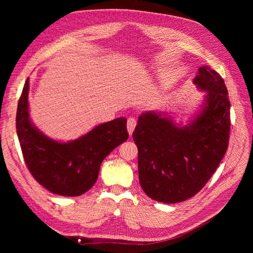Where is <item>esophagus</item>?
Wrapping results in <instances>:
<instances>
[{
  "mask_svg": "<svg viewBox=\"0 0 253 253\" xmlns=\"http://www.w3.org/2000/svg\"><path fill=\"white\" fill-rule=\"evenodd\" d=\"M136 125H137V122H136V119H135V118L131 117V118H128V119H127V122H126V127H127V132H128L129 136H132L133 131L135 129Z\"/></svg>",
  "mask_w": 253,
  "mask_h": 253,
  "instance_id": "obj_1",
  "label": "esophagus"
}]
</instances>
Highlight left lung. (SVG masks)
Returning a JSON list of instances; mask_svg holds the SVG:
<instances>
[{
  "mask_svg": "<svg viewBox=\"0 0 253 253\" xmlns=\"http://www.w3.org/2000/svg\"><path fill=\"white\" fill-rule=\"evenodd\" d=\"M193 83L206 94L188 125L176 124L167 113L144 112L133 132L140 186L160 203H179L198 193L228 148L230 102L223 78L206 65Z\"/></svg>",
  "mask_w": 253,
  "mask_h": 253,
  "instance_id": "left-lung-1",
  "label": "left lung"
}]
</instances>
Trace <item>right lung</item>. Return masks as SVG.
<instances>
[{"instance_id":"add662e5","label":"right lung","mask_w":253,"mask_h":253,"mask_svg":"<svg viewBox=\"0 0 253 253\" xmlns=\"http://www.w3.org/2000/svg\"><path fill=\"white\" fill-rule=\"evenodd\" d=\"M29 79L17 110V134L25 164L34 178L53 194L79 196L97 181L101 163L128 138L126 119L105 122L79 138L57 141L44 135L29 117Z\"/></svg>"}]
</instances>
